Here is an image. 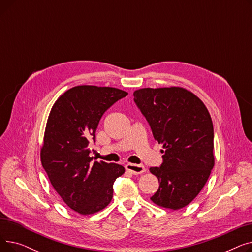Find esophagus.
Masks as SVG:
<instances>
[{"label":"esophagus","instance_id":"1","mask_svg":"<svg viewBox=\"0 0 252 252\" xmlns=\"http://www.w3.org/2000/svg\"><path fill=\"white\" fill-rule=\"evenodd\" d=\"M126 169L133 175H141V174H143V173H145V171H146V168L144 167V165L133 164V163H127L126 165Z\"/></svg>","mask_w":252,"mask_h":252}]
</instances>
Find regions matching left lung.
<instances>
[{
    "label": "left lung",
    "mask_w": 252,
    "mask_h": 252,
    "mask_svg": "<svg viewBox=\"0 0 252 252\" xmlns=\"http://www.w3.org/2000/svg\"><path fill=\"white\" fill-rule=\"evenodd\" d=\"M134 101L164 149L162 164L150 167L159 182L150 199L164 208H183L200 193L215 165L210 114L199 98L180 87L140 89Z\"/></svg>",
    "instance_id": "obj_1"
}]
</instances>
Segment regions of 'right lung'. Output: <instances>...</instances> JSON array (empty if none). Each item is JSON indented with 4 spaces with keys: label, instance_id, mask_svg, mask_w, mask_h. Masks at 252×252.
I'll list each match as a JSON object with an SVG mask.
<instances>
[{
    "label": "right lung",
    "instance_id": "right-lung-1",
    "mask_svg": "<svg viewBox=\"0 0 252 252\" xmlns=\"http://www.w3.org/2000/svg\"><path fill=\"white\" fill-rule=\"evenodd\" d=\"M127 93L116 88L77 86L53 105L46 126L41 161L53 188L76 213L93 215L107 206L113 183L125 173L116 163L94 161L90 141L104 112Z\"/></svg>",
    "mask_w": 252,
    "mask_h": 252
}]
</instances>
